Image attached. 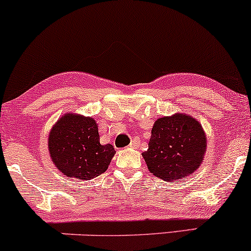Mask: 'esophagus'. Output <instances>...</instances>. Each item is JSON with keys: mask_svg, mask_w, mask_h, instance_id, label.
Here are the masks:
<instances>
[{"mask_svg": "<svg viewBox=\"0 0 251 251\" xmlns=\"http://www.w3.org/2000/svg\"><path fill=\"white\" fill-rule=\"evenodd\" d=\"M138 146H139V142H138V140H132L131 142V144H129V148H132V149H137Z\"/></svg>", "mask_w": 251, "mask_h": 251, "instance_id": "34e87169", "label": "esophagus"}]
</instances>
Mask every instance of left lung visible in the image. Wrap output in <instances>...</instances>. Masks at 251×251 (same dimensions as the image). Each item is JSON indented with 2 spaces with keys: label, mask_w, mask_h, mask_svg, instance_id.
Wrapping results in <instances>:
<instances>
[{
  "label": "left lung",
  "mask_w": 251,
  "mask_h": 251,
  "mask_svg": "<svg viewBox=\"0 0 251 251\" xmlns=\"http://www.w3.org/2000/svg\"><path fill=\"white\" fill-rule=\"evenodd\" d=\"M205 151L206 137L198 120L176 113L155 120L143 158L151 174L172 183L194 174Z\"/></svg>",
  "instance_id": "obj_1"
}]
</instances>
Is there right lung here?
<instances>
[{
    "mask_svg": "<svg viewBox=\"0 0 251 251\" xmlns=\"http://www.w3.org/2000/svg\"><path fill=\"white\" fill-rule=\"evenodd\" d=\"M51 162L66 177L93 179L108 168L116 150L100 144L93 118L66 113L55 123L48 137Z\"/></svg>",
    "mask_w": 251,
    "mask_h": 251,
    "instance_id": "obj_1",
    "label": "right lung"
}]
</instances>
